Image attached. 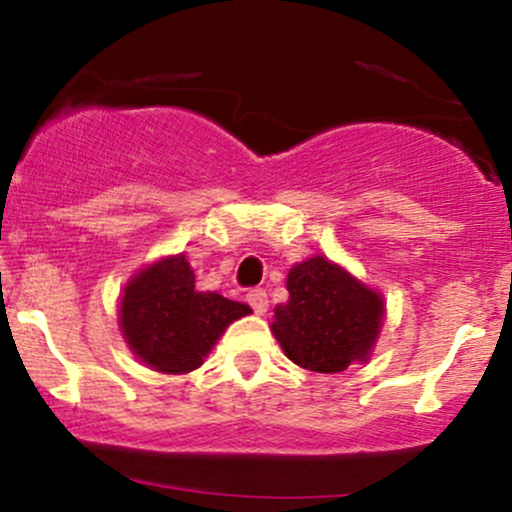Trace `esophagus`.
<instances>
[{
    "label": "esophagus",
    "mask_w": 512,
    "mask_h": 512,
    "mask_svg": "<svg viewBox=\"0 0 512 512\" xmlns=\"http://www.w3.org/2000/svg\"><path fill=\"white\" fill-rule=\"evenodd\" d=\"M247 303H250L252 311H255L257 316H265V313H267V306H269V301H267V291H262V289H252L250 294H247Z\"/></svg>",
    "instance_id": "obj_1"
}]
</instances>
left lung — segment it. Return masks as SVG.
<instances>
[{"instance_id": "8db88e82", "label": "left lung", "mask_w": 512, "mask_h": 512, "mask_svg": "<svg viewBox=\"0 0 512 512\" xmlns=\"http://www.w3.org/2000/svg\"><path fill=\"white\" fill-rule=\"evenodd\" d=\"M286 291L269 328L291 362L320 374L369 362L386 316L381 291L323 255L291 267Z\"/></svg>"}]
</instances>
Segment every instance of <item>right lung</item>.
I'll return each instance as SVG.
<instances>
[{
    "label": "right lung",
    "mask_w": 512,
    "mask_h": 512,
    "mask_svg": "<svg viewBox=\"0 0 512 512\" xmlns=\"http://www.w3.org/2000/svg\"><path fill=\"white\" fill-rule=\"evenodd\" d=\"M252 313L247 303L194 289V269L167 255L140 267L119 301V328L138 362L162 374H189L204 364L233 320Z\"/></svg>",
    "instance_id": "right-lung-1"
}]
</instances>
